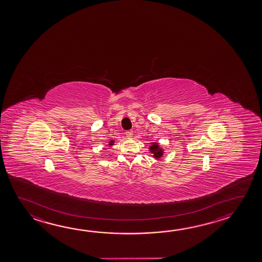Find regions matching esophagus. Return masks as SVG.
<instances>
[{
    "mask_svg": "<svg viewBox=\"0 0 262 262\" xmlns=\"http://www.w3.org/2000/svg\"><path fill=\"white\" fill-rule=\"evenodd\" d=\"M126 135H127V137L132 138L133 136V130H127L126 132Z\"/></svg>",
    "mask_w": 262,
    "mask_h": 262,
    "instance_id": "obj_1",
    "label": "esophagus"
}]
</instances>
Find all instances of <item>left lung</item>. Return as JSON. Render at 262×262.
<instances>
[{
  "label": "left lung",
  "mask_w": 262,
  "mask_h": 262,
  "mask_svg": "<svg viewBox=\"0 0 262 262\" xmlns=\"http://www.w3.org/2000/svg\"><path fill=\"white\" fill-rule=\"evenodd\" d=\"M150 151L154 155V157L156 159H160L161 157L164 155V150L161 148L158 142H151V145L149 147Z\"/></svg>",
  "instance_id": "1"
}]
</instances>
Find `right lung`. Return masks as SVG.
Listing matches in <instances>:
<instances>
[{"label": "right lung", "mask_w": 262, "mask_h": 262, "mask_svg": "<svg viewBox=\"0 0 262 262\" xmlns=\"http://www.w3.org/2000/svg\"><path fill=\"white\" fill-rule=\"evenodd\" d=\"M114 142H115L114 140H111V142H108V145H110V146H112V145H114Z\"/></svg>", "instance_id": "obj_1"}]
</instances>
